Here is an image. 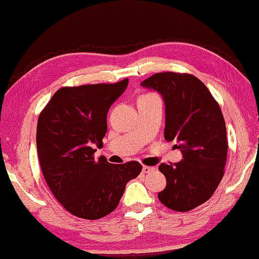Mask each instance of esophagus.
Segmentation results:
<instances>
[{
    "label": "esophagus",
    "mask_w": 259,
    "mask_h": 259,
    "mask_svg": "<svg viewBox=\"0 0 259 259\" xmlns=\"http://www.w3.org/2000/svg\"><path fill=\"white\" fill-rule=\"evenodd\" d=\"M142 171L144 172V173H150V172L154 171V167H151V166H143Z\"/></svg>",
    "instance_id": "1"
}]
</instances>
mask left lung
<instances>
[{
    "label": "left lung",
    "instance_id": "1",
    "mask_svg": "<svg viewBox=\"0 0 259 259\" xmlns=\"http://www.w3.org/2000/svg\"><path fill=\"white\" fill-rule=\"evenodd\" d=\"M141 86L163 96L164 137L175 141L183 153L179 163L159 165L166 187L158 199L169 209H194L213 195L225 173L228 141L221 108L204 83L191 74L156 73Z\"/></svg>",
    "mask_w": 259,
    "mask_h": 259
}]
</instances>
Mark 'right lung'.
Returning <instances> with one entry per match:
<instances>
[{"instance_id":"add662e5","label":"right lung","mask_w":259,"mask_h":259,"mask_svg":"<svg viewBox=\"0 0 259 259\" xmlns=\"http://www.w3.org/2000/svg\"><path fill=\"white\" fill-rule=\"evenodd\" d=\"M129 80L63 87L41 111L37 152L45 181L69 213L98 220L117 207L125 185L142 171L137 161L110 164L93 154L102 148L107 114Z\"/></svg>"}]
</instances>
